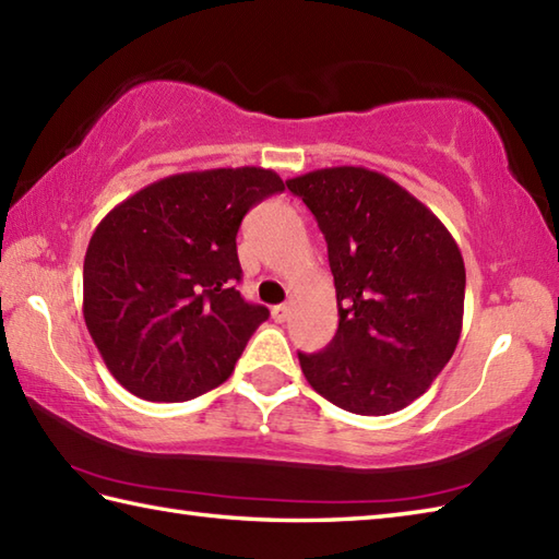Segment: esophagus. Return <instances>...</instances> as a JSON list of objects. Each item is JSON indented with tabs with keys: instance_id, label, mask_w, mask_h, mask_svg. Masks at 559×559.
<instances>
[{
	"instance_id": "34e87169",
	"label": "esophagus",
	"mask_w": 559,
	"mask_h": 559,
	"mask_svg": "<svg viewBox=\"0 0 559 559\" xmlns=\"http://www.w3.org/2000/svg\"><path fill=\"white\" fill-rule=\"evenodd\" d=\"M289 313H292V309L287 304H277V306H272V318H275L277 323H284L289 318Z\"/></svg>"
}]
</instances>
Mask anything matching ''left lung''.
<instances>
[{
  "label": "left lung",
  "mask_w": 559,
  "mask_h": 559,
  "mask_svg": "<svg viewBox=\"0 0 559 559\" xmlns=\"http://www.w3.org/2000/svg\"><path fill=\"white\" fill-rule=\"evenodd\" d=\"M325 236L337 333L299 364L316 393L391 415L447 367L463 328L465 265L439 216L379 170L318 168L287 180Z\"/></svg>",
  "instance_id": "left-lung-1"
}]
</instances>
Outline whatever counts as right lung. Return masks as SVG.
Segmentation results:
<instances>
[{
    "instance_id": "obj_1",
    "label": "right lung",
    "mask_w": 559,
    "mask_h": 559,
    "mask_svg": "<svg viewBox=\"0 0 559 559\" xmlns=\"http://www.w3.org/2000/svg\"><path fill=\"white\" fill-rule=\"evenodd\" d=\"M282 190L270 168L190 170L100 219L84 258V321L122 389L183 403L229 379L270 316L236 289V234L253 204Z\"/></svg>"
}]
</instances>
